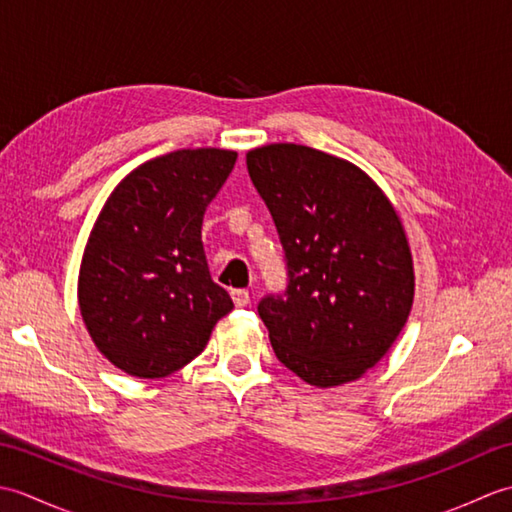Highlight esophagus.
<instances>
[{"mask_svg": "<svg viewBox=\"0 0 512 512\" xmlns=\"http://www.w3.org/2000/svg\"><path fill=\"white\" fill-rule=\"evenodd\" d=\"M231 297H233V303L237 308H244V306H248V301H250V297H248V292L246 290H231Z\"/></svg>", "mask_w": 512, "mask_h": 512, "instance_id": "obj_1", "label": "esophagus"}]
</instances>
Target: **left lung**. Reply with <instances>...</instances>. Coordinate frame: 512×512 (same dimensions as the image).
I'll use <instances>...</instances> for the list:
<instances>
[{
    "instance_id": "1",
    "label": "left lung",
    "mask_w": 512,
    "mask_h": 512,
    "mask_svg": "<svg viewBox=\"0 0 512 512\" xmlns=\"http://www.w3.org/2000/svg\"><path fill=\"white\" fill-rule=\"evenodd\" d=\"M246 165L286 250V297L257 308L277 358L314 387L358 380L389 352L413 306L398 211L363 169L306 145L250 149Z\"/></svg>"
}]
</instances>
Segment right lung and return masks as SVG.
<instances>
[{"label": "right lung", "instance_id": "obj_1", "mask_svg": "<svg viewBox=\"0 0 512 512\" xmlns=\"http://www.w3.org/2000/svg\"><path fill=\"white\" fill-rule=\"evenodd\" d=\"M237 151L178 149L116 184L96 217L79 270V310L107 361L136 378H165L198 356L224 314L202 248L209 202Z\"/></svg>", "mask_w": 512, "mask_h": 512}]
</instances>
